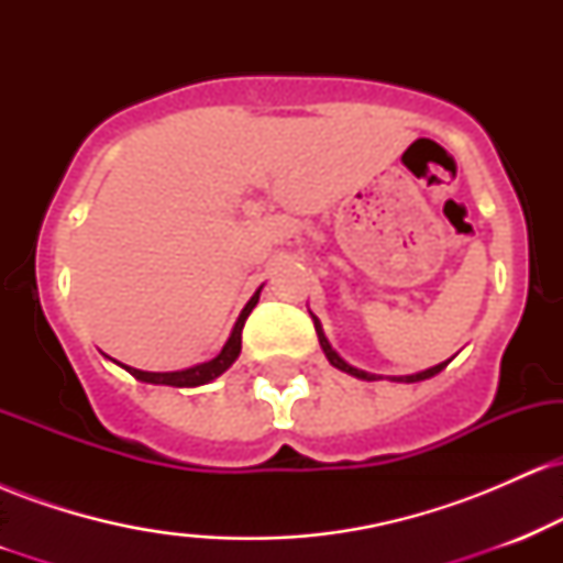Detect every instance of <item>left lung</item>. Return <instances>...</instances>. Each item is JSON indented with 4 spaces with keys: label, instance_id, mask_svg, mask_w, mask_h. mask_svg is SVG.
Returning <instances> with one entry per match:
<instances>
[{
    "label": "left lung",
    "instance_id": "1",
    "mask_svg": "<svg viewBox=\"0 0 563 563\" xmlns=\"http://www.w3.org/2000/svg\"><path fill=\"white\" fill-rule=\"evenodd\" d=\"M312 320H314V331H318L320 346H322V352H325L328 363H331L333 367H339V371L349 373V376H354V378H363V380H378V376H373V373H365V371H360V367H352L349 363H344V360H341L339 354H335V349H333L331 344H328L325 333H322V328H320V320L314 318V314H312ZM448 363H450V360H448ZM448 363H439V365H434V367H429V371L416 373V376H399V378H391V380H402V384H416V380H426V378L437 376L439 371H444V367H448Z\"/></svg>",
    "mask_w": 563,
    "mask_h": 563
}]
</instances>
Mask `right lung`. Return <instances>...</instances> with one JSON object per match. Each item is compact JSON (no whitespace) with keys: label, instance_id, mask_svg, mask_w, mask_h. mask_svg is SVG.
I'll list each match as a JSON object with an SVG mask.
<instances>
[{"label":"right lung","instance_id":"1","mask_svg":"<svg viewBox=\"0 0 563 563\" xmlns=\"http://www.w3.org/2000/svg\"><path fill=\"white\" fill-rule=\"evenodd\" d=\"M260 290H256V294L251 296V301L243 307L241 318H238L235 328H232V335L228 339V344H224L222 352H219L214 360H209V363L196 365V367H187V371H177V373H147V371H137V367H126V365L124 367L137 380H145V384H164V386H200V384H209V380H214L217 376H222V373L228 371L232 363H235L238 354H241V333H243L245 318H249L251 309H254L256 301H260Z\"/></svg>","mask_w":563,"mask_h":563}]
</instances>
